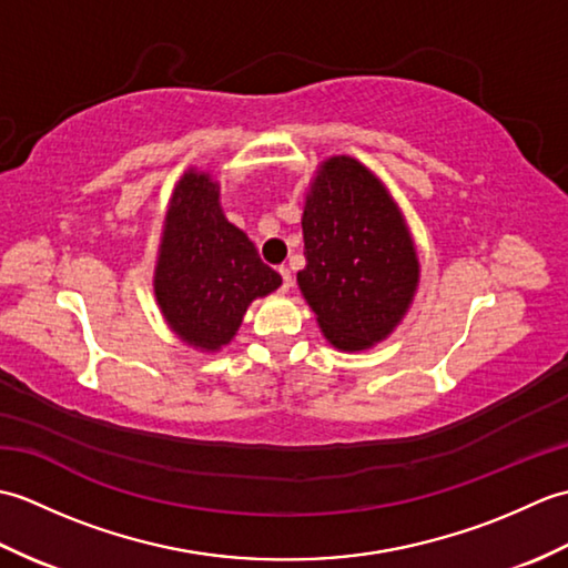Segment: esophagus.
Masks as SVG:
<instances>
[{"mask_svg": "<svg viewBox=\"0 0 568 568\" xmlns=\"http://www.w3.org/2000/svg\"><path fill=\"white\" fill-rule=\"evenodd\" d=\"M277 273H281V277H283V291H291V285H293V273H291V268H287V265H281V268H277Z\"/></svg>", "mask_w": 568, "mask_h": 568, "instance_id": "1", "label": "esophagus"}]
</instances>
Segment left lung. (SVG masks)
<instances>
[{
	"label": "left lung",
	"mask_w": 568,
	"mask_h": 568,
	"mask_svg": "<svg viewBox=\"0 0 568 568\" xmlns=\"http://www.w3.org/2000/svg\"><path fill=\"white\" fill-rule=\"evenodd\" d=\"M300 291L324 336L344 352L385 339L413 300L419 265L400 212L354 159L322 165L303 214Z\"/></svg>",
	"instance_id": "obj_1"
}]
</instances>
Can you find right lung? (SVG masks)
I'll return each mask as SVG.
<instances>
[{
    "label": "right lung",
    "mask_w": 568,
    "mask_h": 568,
    "mask_svg": "<svg viewBox=\"0 0 568 568\" xmlns=\"http://www.w3.org/2000/svg\"><path fill=\"white\" fill-rule=\"evenodd\" d=\"M281 283L253 241L224 220L212 180L202 173L180 180L155 268V297L180 339L207 352L229 344L251 300Z\"/></svg>",
    "instance_id": "add662e5"
}]
</instances>
